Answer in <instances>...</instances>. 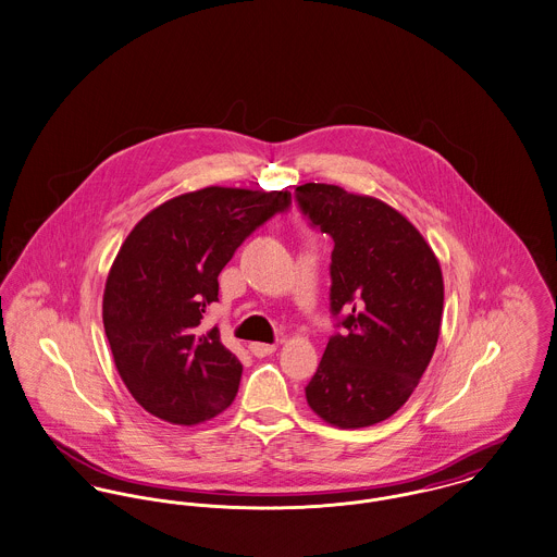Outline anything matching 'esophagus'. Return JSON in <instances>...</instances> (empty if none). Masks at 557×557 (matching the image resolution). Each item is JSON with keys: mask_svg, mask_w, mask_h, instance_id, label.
I'll return each instance as SVG.
<instances>
[{"mask_svg": "<svg viewBox=\"0 0 557 557\" xmlns=\"http://www.w3.org/2000/svg\"><path fill=\"white\" fill-rule=\"evenodd\" d=\"M249 350H251V355H256V357H268V355H272L274 350H276V346L274 344H263V342H251L249 344Z\"/></svg>", "mask_w": 557, "mask_h": 557, "instance_id": "1", "label": "esophagus"}]
</instances>
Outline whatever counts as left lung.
<instances>
[{
  "label": "left lung",
  "mask_w": 557,
  "mask_h": 557,
  "mask_svg": "<svg viewBox=\"0 0 557 557\" xmlns=\"http://www.w3.org/2000/svg\"><path fill=\"white\" fill-rule=\"evenodd\" d=\"M296 198L312 225L334 238L332 312H346L306 401L337 429L377 424L408 401L433 359L442 265L416 225L373 196L304 184Z\"/></svg>",
  "instance_id": "obj_1"
}]
</instances>
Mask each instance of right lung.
<instances>
[{
  "label": "right lung",
  "instance_id": "1",
  "mask_svg": "<svg viewBox=\"0 0 557 557\" xmlns=\"http://www.w3.org/2000/svg\"><path fill=\"white\" fill-rule=\"evenodd\" d=\"M292 191L211 186L175 196L137 223L113 260L103 325L113 363L135 401L171 424H200L227 408L243 366L198 330L218 301V276Z\"/></svg>",
  "mask_w": 557,
  "mask_h": 557
}]
</instances>
